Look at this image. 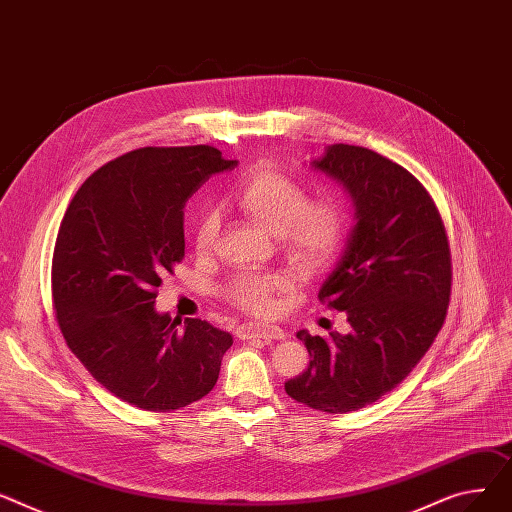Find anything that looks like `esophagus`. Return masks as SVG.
I'll return each mask as SVG.
<instances>
[{"label": "esophagus", "mask_w": 512, "mask_h": 512, "mask_svg": "<svg viewBox=\"0 0 512 512\" xmlns=\"http://www.w3.org/2000/svg\"><path fill=\"white\" fill-rule=\"evenodd\" d=\"M239 337L242 339H264V341H270V339H285L287 333L281 328V326H275V324H262V322H250L246 326H242L237 330Z\"/></svg>", "instance_id": "1"}]
</instances>
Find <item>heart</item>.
Listing matches in <instances>:
<instances>
[{
  "instance_id": "1",
  "label": "heart",
  "mask_w": 512,
  "mask_h": 512,
  "mask_svg": "<svg viewBox=\"0 0 512 512\" xmlns=\"http://www.w3.org/2000/svg\"><path fill=\"white\" fill-rule=\"evenodd\" d=\"M233 198L258 225L277 233L291 262L304 268L324 264L343 239L345 215L333 198L308 200L306 188L277 167H258L233 190ZM219 235V217L206 213L196 225V250L208 252ZM291 285L287 273H242L229 287L227 297L242 310L268 316L277 310V295Z\"/></svg>"
}]
</instances>
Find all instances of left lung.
Returning <instances> with one entry per match:
<instances>
[{"label": "left lung", "instance_id": "1", "mask_svg": "<svg viewBox=\"0 0 512 512\" xmlns=\"http://www.w3.org/2000/svg\"><path fill=\"white\" fill-rule=\"evenodd\" d=\"M310 165L353 204L345 250L318 291L351 330H299L310 366L285 390L312 409L347 413L390 393L434 343L450 297V250L434 200L405 167L351 144L326 146Z\"/></svg>", "mask_w": 512, "mask_h": 512}]
</instances>
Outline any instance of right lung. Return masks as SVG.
Returning a JSON list of instances; mask_svg holds the SVG:
<instances>
[{"instance_id": "right-lung-1", "label": "right lung", "mask_w": 512, "mask_h": 512, "mask_svg": "<svg viewBox=\"0 0 512 512\" xmlns=\"http://www.w3.org/2000/svg\"><path fill=\"white\" fill-rule=\"evenodd\" d=\"M233 167L204 144L138 148L90 175L59 225L57 324L93 378L138 409L171 411L208 395L233 345L206 320L155 310L157 287L184 258L188 198Z\"/></svg>"}]
</instances>
